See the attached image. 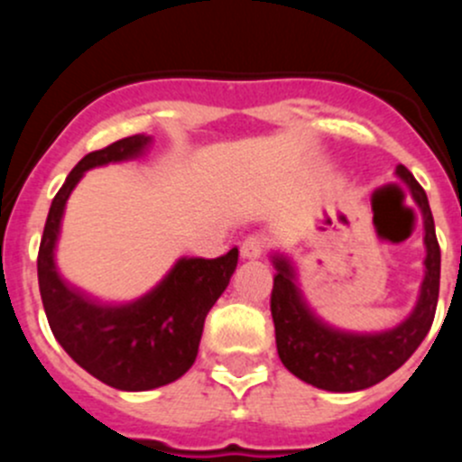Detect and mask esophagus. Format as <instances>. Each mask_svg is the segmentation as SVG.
Returning a JSON list of instances; mask_svg holds the SVG:
<instances>
[{"label": "esophagus", "instance_id": "obj_1", "mask_svg": "<svg viewBox=\"0 0 462 462\" xmlns=\"http://www.w3.org/2000/svg\"><path fill=\"white\" fill-rule=\"evenodd\" d=\"M265 245H268V244H265V236H261V235L248 236V239L241 244V257H244V259H259L261 254H263Z\"/></svg>", "mask_w": 462, "mask_h": 462}]
</instances>
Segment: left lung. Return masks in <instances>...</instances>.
Here are the masks:
<instances>
[{"instance_id": "1", "label": "left lung", "mask_w": 462, "mask_h": 462, "mask_svg": "<svg viewBox=\"0 0 462 462\" xmlns=\"http://www.w3.org/2000/svg\"><path fill=\"white\" fill-rule=\"evenodd\" d=\"M395 174L407 183L413 201L422 212L425 226V277L418 301L409 318L380 333H353L330 326L310 310L297 283L292 261L286 254H273L274 274L270 313L274 321L279 360L292 375L318 389L351 393L369 389L413 356L431 328L440 288V248L425 189L404 165Z\"/></svg>"}]
</instances>
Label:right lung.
<instances>
[{"label":"right lung","mask_w":462,"mask_h":462,"mask_svg":"<svg viewBox=\"0 0 462 462\" xmlns=\"http://www.w3.org/2000/svg\"><path fill=\"white\" fill-rule=\"evenodd\" d=\"M152 136L136 134L87 153L51 203L37 254V282L46 319L60 346L87 374L120 391H149L188 374L209 309L230 283L239 250L217 259L180 257L143 297L106 304L69 283L55 263L64 208L85 171L143 156Z\"/></svg>","instance_id":"obj_1"}]
</instances>
